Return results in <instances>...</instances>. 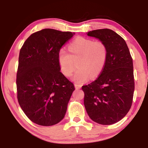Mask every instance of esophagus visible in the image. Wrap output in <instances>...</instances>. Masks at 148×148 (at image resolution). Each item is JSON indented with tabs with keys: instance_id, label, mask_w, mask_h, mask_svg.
Here are the masks:
<instances>
[{
	"instance_id": "esophagus-1",
	"label": "esophagus",
	"mask_w": 148,
	"mask_h": 148,
	"mask_svg": "<svg viewBox=\"0 0 148 148\" xmlns=\"http://www.w3.org/2000/svg\"><path fill=\"white\" fill-rule=\"evenodd\" d=\"M74 86L76 89H79L82 87V86H80V85H77V84H74Z\"/></svg>"
}]
</instances>
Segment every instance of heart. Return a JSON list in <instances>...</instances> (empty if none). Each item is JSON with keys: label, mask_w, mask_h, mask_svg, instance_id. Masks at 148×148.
I'll return each mask as SVG.
<instances>
[{"label": "heart", "mask_w": 148, "mask_h": 148, "mask_svg": "<svg viewBox=\"0 0 148 148\" xmlns=\"http://www.w3.org/2000/svg\"><path fill=\"white\" fill-rule=\"evenodd\" d=\"M69 51L61 49L58 53V63L62 74L71 76L77 71L72 79L77 84H83L87 79L99 76L106 64L108 49L103 42L77 37L69 44Z\"/></svg>", "instance_id": "b5f03b06"}]
</instances>
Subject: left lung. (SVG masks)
Here are the masks:
<instances>
[{"label":"left lung","instance_id":"1","mask_svg":"<svg viewBox=\"0 0 148 148\" xmlns=\"http://www.w3.org/2000/svg\"><path fill=\"white\" fill-rule=\"evenodd\" d=\"M87 36L103 42L108 57L99 77L82 86L84 106L92 121L112 125L122 119L131 108L134 91L133 63L125 40L111 29H97Z\"/></svg>","mask_w":148,"mask_h":148}]
</instances>
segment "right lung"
<instances>
[{
    "mask_svg": "<svg viewBox=\"0 0 148 148\" xmlns=\"http://www.w3.org/2000/svg\"><path fill=\"white\" fill-rule=\"evenodd\" d=\"M74 34L44 29L32 34L20 49L17 100L34 123L51 126L64 118L75 88L60 72L58 53Z\"/></svg>",
    "mask_w": 148,
    "mask_h": 148,
    "instance_id": "right-lung-1",
    "label": "right lung"
}]
</instances>
